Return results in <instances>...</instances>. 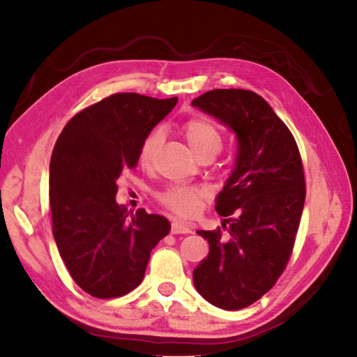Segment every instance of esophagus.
Returning <instances> with one entry per match:
<instances>
[{"mask_svg":"<svg viewBox=\"0 0 357 357\" xmlns=\"http://www.w3.org/2000/svg\"><path fill=\"white\" fill-rule=\"evenodd\" d=\"M190 231H192L190 227L185 225V223H181V222H173L172 223V233L173 234H187Z\"/></svg>","mask_w":357,"mask_h":357,"instance_id":"1","label":"esophagus"}]
</instances>
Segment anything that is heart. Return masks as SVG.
I'll list each match as a JSON object with an SVG mask.
<instances>
[{"label": "heart", "mask_w": 357, "mask_h": 357, "mask_svg": "<svg viewBox=\"0 0 357 357\" xmlns=\"http://www.w3.org/2000/svg\"><path fill=\"white\" fill-rule=\"evenodd\" d=\"M183 134L187 143L190 144L198 157L204 154H217L222 149L223 137L220 129L211 119L197 116L187 119L183 124ZM162 130L154 129L144 138L140 151H138V162L142 167H149L162 144ZM206 198V190L197 185L174 184L167 187L157 195V200L162 206L173 211L174 214L183 217H192L198 213L202 202Z\"/></svg>", "instance_id": "b5f03b06"}]
</instances>
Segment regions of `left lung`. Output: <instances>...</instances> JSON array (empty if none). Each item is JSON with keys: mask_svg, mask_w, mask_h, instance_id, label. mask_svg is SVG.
<instances>
[{"mask_svg": "<svg viewBox=\"0 0 357 357\" xmlns=\"http://www.w3.org/2000/svg\"><path fill=\"white\" fill-rule=\"evenodd\" d=\"M192 105L238 140L236 164L215 202L228 238L220 228L198 231L209 253L193 269V285L213 305L239 310L268 293L287 268L305 202L304 167L293 134L257 93L213 89Z\"/></svg>", "mask_w": 357, "mask_h": 357, "instance_id": "left-lung-1", "label": "left lung"}]
</instances>
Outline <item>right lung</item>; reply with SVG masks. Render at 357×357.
<instances>
[{
    "label": "right lung",
    "instance_id": "1",
    "mask_svg": "<svg viewBox=\"0 0 357 357\" xmlns=\"http://www.w3.org/2000/svg\"><path fill=\"white\" fill-rule=\"evenodd\" d=\"M118 93L78 112L64 126L50 160L53 236L74 282L99 299L140 285L151 250L170 233L165 217L114 200L116 181L135 168L144 138L176 105Z\"/></svg>",
    "mask_w": 357,
    "mask_h": 357
}]
</instances>
